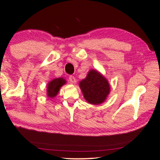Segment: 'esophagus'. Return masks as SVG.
<instances>
[{"instance_id":"esophagus-1","label":"esophagus","mask_w":160,"mask_h":160,"mask_svg":"<svg viewBox=\"0 0 160 160\" xmlns=\"http://www.w3.org/2000/svg\"><path fill=\"white\" fill-rule=\"evenodd\" d=\"M69 81L71 83H75V81H76V80H75V78L74 76H72V75H70V76H69Z\"/></svg>"}]
</instances>
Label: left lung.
<instances>
[{"mask_svg":"<svg viewBox=\"0 0 160 160\" xmlns=\"http://www.w3.org/2000/svg\"><path fill=\"white\" fill-rule=\"evenodd\" d=\"M80 88L86 101L91 104H102L110 92V85L103 75L91 70L87 77L80 82Z\"/></svg>","mask_w":160,"mask_h":160,"instance_id":"8db88e82","label":"left lung"}]
</instances>
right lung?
<instances>
[{"label": "right lung", "instance_id": "right-lung-1", "mask_svg": "<svg viewBox=\"0 0 160 160\" xmlns=\"http://www.w3.org/2000/svg\"><path fill=\"white\" fill-rule=\"evenodd\" d=\"M66 83V80L63 78H55L48 83L47 96L50 98H53L57 95L62 86Z\"/></svg>", "mask_w": 160, "mask_h": 160}]
</instances>
